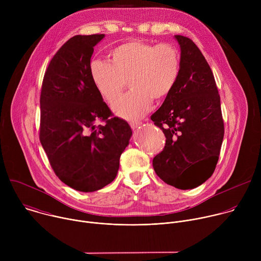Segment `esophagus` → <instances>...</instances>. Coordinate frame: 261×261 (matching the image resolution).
Masks as SVG:
<instances>
[{
	"label": "esophagus",
	"instance_id": "34e87169",
	"mask_svg": "<svg viewBox=\"0 0 261 261\" xmlns=\"http://www.w3.org/2000/svg\"><path fill=\"white\" fill-rule=\"evenodd\" d=\"M141 122H130V126L132 129H137L139 126H141Z\"/></svg>",
	"mask_w": 261,
	"mask_h": 261
}]
</instances>
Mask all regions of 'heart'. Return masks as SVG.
<instances>
[{
  "instance_id": "1",
  "label": "heart",
  "mask_w": 261,
  "mask_h": 261,
  "mask_svg": "<svg viewBox=\"0 0 261 261\" xmlns=\"http://www.w3.org/2000/svg\"><path fill=\"white\" fill-rule=\"evenodd\" d=\"M111 63L94 60L91 77L101 96L114 103L129 81L130 93L114 105L117 116L136 120L151 109L153 99L162 101L173 91L180 73V55L169 43L152 44L133 40L115 47Z\"/></svg>"
}]
</instances>
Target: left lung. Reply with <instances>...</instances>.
I'll return each mask as SVG.
<instances>
[{"label":"left lung","mask_w":261,"mask_h":261,"mask_svg":"<svg viewBox=\"0 0 261 261\" xmlns=\"http://www.w3.org/2000/svg\"><path fill=\"white\" fill-rule=\"evenodd\" d=\"M180 48L178 81L151 120L165 137L153 159L157 175L180 190L198 187L212 176L224 137L220 96L214 74L196 44L175 35Z\"/></svg>","instance_id":"8db88e82"}]
</instances>
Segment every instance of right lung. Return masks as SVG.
<instances>
[{
  "mask_svg": "<svg viewBox=\"0 0 261 261\" xmlns=\"http://www.w3.org/2000/svg\"><path fill=\"white\" fill-rule=\"evenodd\" d=\"M104 34L76 35L54 56L40 96V142L57 176L81 192L113 181L132 136L129 124L111 118L95 87L90 66ZM103 120L104 125H95Z\"/></svg>",
  "mask_w": 261,
  "mask_h": 261,
  "instance_id": "obj_1",
  "label": "right lung"
}]
</instances>
